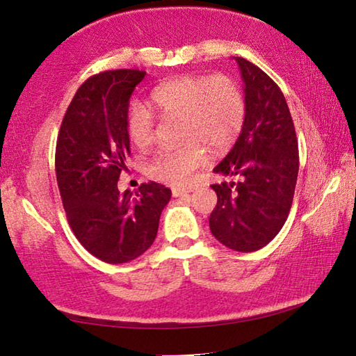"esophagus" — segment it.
<instances>
[{"instance_id":"1","label":"esophagus","mask_w":356,"mask_h":356,"mask_svg":"<svg viewBox=\"0 0 356 356\" xmlns=\"http://www.w3.org/2000/svg\"><path fill=\"white\" fill-rule=\"evenodd\" d=\"M171 191H172V196L174 197H179V196L186 195V193L193 191V186H174Z\"/></svg>"}]
</instances>
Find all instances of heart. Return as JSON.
Returning a JSON list of instances; mask_svg holds the SVG:
<instances>
[{
	"mask_svg": "<svg viewBox=\"0 0 356 356\" xmlns=\"http://www.w3.org/2000/svg\"><path fill=\"white\" fill-rule=\"evenodd\" d=\"M149 105L161 118H179L177 147H166L147 161L150 179L179 185L206 165L207 152L220 155L237 141L246 118L240 84L229 75L180 76L161 83L149 95ZM127 131L136 147L146 149L155 136V116L144 104L127 114Z\"/></svg>",
	"mask_w": 356,
	"mask_h": 356,
	"instance_id": "1",
	"label": "heart"
}]
</instances>
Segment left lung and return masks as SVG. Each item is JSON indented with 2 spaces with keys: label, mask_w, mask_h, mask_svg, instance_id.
I'll return each instance as SVG.
<instances>
[{
  "label": "left lung",
  "mask_w": 356,
  "mask_h": 356,
  "mask_svg": "<svg viewBox=\"0 0 356 356\" xmlns=\"http://www.w3.org/2000/svg\"><path fill=\"white\" fill-rule=\"evenodd\" d=\"M236 61L245 83V125L213 172L237 180L212 185L218 201L209 226L227 248L252 252L272 242L284 226L300 156L293 120L278 84L246 59Z\"/></svg>",
  "instance_id": "1"
}]
</instances>
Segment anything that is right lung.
Wrapping results in <instances>:
<instances>
[{
  "instance_id": "obj_1",
  "label": "right lung",
  "mask_w": 356,
  "mask_h": 356,
  "mask_svg": "<svg viewBox=\"0 0 356 356\" xmlns=\"http://www.w3.org/2000/svg\"><path fill=\"white\" fill-rule=\"evenodd\" d=\"M144 75L119 69L88 78L58 134L55 166L67 221L78 242L108 264L134 261L154 243L171 200V190L155 182L141 184L135 195L118 190L130 155L129 100Z\"/></svg>"
}]
</instances>
